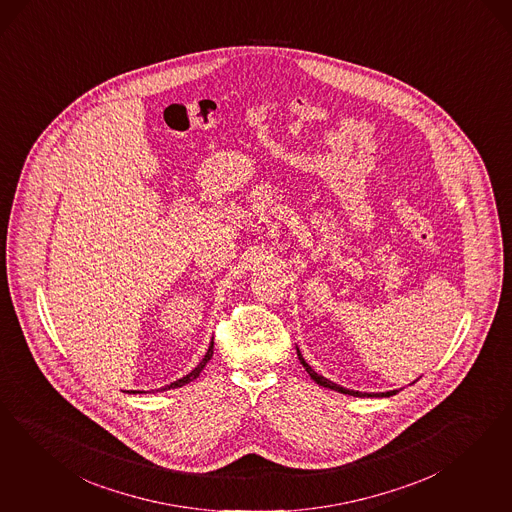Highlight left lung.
I'll return each mask as SVG.
<instances>
[{
	"label": "left lung",
	"instance_id": "obj_1",
	"mask_svg": "<svg viewBox=\"0 0 512 512\" xmlns=\"http://www.w3.org/2000/svg\"><path fill=\"white\" fill-rule=\"evenodd\" d=\"M297 358H299V362L301 365L305 367V371L309 373V377L318 384V386H324V388H330V390H335V392H341V394H348V396L354 397H390L396 396L397 390H390V392H380V394H367V392H354V390H347V388H343V386H339V384H335V382H331V380L326 379V377H322V375H318L316 371H314L313 367L309 365V363L303 360V356H301V352H299V348H297Z\"/></svg>",
	"mask_w": 512,
	"mask_h": 512
}]
</instances>
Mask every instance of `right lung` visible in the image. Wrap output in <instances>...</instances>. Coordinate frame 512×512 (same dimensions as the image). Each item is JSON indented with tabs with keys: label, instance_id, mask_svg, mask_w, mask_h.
<instances>
[{
	"label": "right lung",
	"instance_id": "right-lung-1",
	"mask_svg": "<svg viewBox=\"0 0 512 512\" xmlns=\"http://www.w3.org/2000/svg\"><path fill=\"white\" fill-rule=\"evenodd\" d=\"M213 347H215V343L211 341V345H209V350H207V354L203 356V360L199 362L198 367L194 369V371H190L186 377H182V379L175 380V382H171V384H167L164 388H160V390H171V388H181L184 384H188V382H192L194 379H198L199 373L203 371V367L209 363V360L213 358Z\"/></svg>",
	"mask_w": 512,
	"mask_h": 512
}]
</instances>
